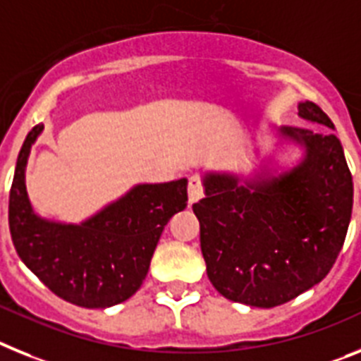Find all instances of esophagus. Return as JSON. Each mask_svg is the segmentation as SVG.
<instances>
[{
    "label": "esophagus",
    "mask_w": 361,
    "mask_h": 361,
    "mask_svg": "<svg viewBox=\"0 0 361 361\" xmlns=\"http://www.w3.org/2000/svg\"><path fill=\"white\" fill-rule=\"evenodd\" d=\"M203 196V183H202V178L200 176H190L189 178V203H196L198 200H202Z\"/></svg>",
    "instance_id": "obj_1"
}]
</instances>
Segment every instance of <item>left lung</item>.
<instances>
[{"label": "left lung", "mask_w": 361, "mask_h": 361, "mask_svg": "<svg viewBox=\"0 0 361 361\" xmlns=\"http://www.w3.org/2000/svg\"><path fill=\"white\" fill-rule=\"evenodd\" d=\"M298 116L327 128L281 127L302 159L278 172L259 165L252 176L205 172V198L194 203L207 276L227 300L281 305L324 280L340 255L350 214L353 176L329 116L312 102Z\"/></svg>", "instance_id": "1"}]
</instances>
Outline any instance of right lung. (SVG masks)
<instances>
[{"instance_id": "1", "label": "right lung", "mask_w": 361, "mask_h": 361, "mask_svg": "<svg viewBox=\"0 0 361 361\" xmlns=\"http://www.w3.org/2000/svg\"><path fill=\"white\" fill-rule=\"evenodd\" d=\"M43 125L27 134L16 161L8 227L21 262L65 302L106 309L145 280L169 219L187 207V180L140 183L81 224L42 218L27 194L25 171Z\"/></svg>"}]
</instances>
